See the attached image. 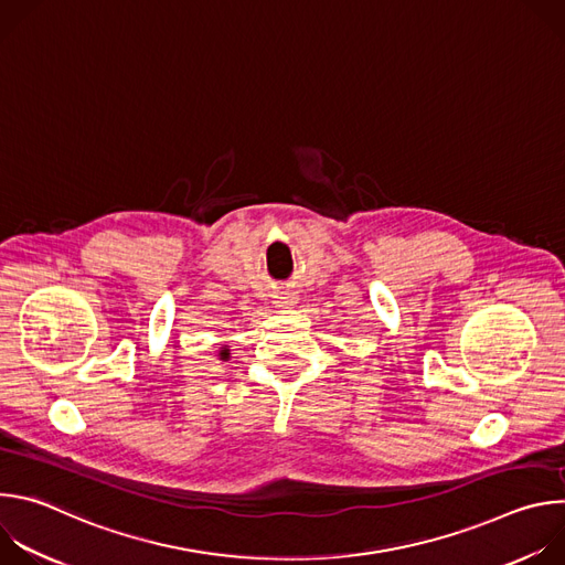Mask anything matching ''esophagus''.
Returning <instances> with one entry per match:
<instances>
[{"label": "esophagus", "instance_id": "34e87169", "mask_svg": "<svg viewBox=\"0 0 565 565\" xmlns=\"http://www.w3.org/2000/svg\"><path fill=\"white\" fill-rule=\"evenodd\" d=\"M275 303L281 306V308H290V306L297 303V295H295V292H279V295L275 297Z\"/></svg>", "mask_w": 565, "mask_h": 565}]
</instances>
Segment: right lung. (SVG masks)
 Segmentation results:
<instances>
[{"label":"right lung","instance_id":"add662e5","mask_svg":"<svg viewBox=\"0 0 565 565\" xmlns=\"http://www.w3.org/2000/svg\"><path fill=\"white\" fill-rule=\"evenodd\" d=\"M218 360H223V362L230 360V349H227V347H223V349L218 351Z\"/></svg>","mask_w":565,"mask_h":565}]
</instances>
